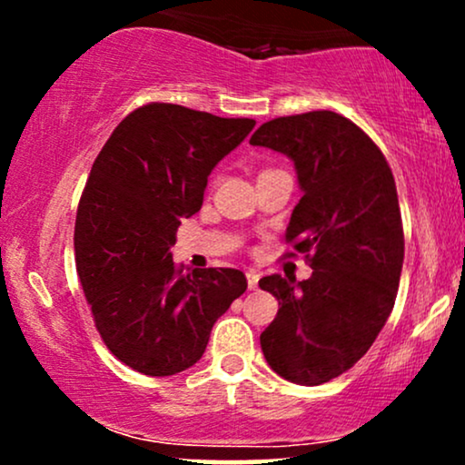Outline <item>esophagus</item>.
I'll list each match as a JSON object with an SVG mask.
<instances>
[{"label": "esophagus", "mask_w": 465, "mask_h": 465, "mask_svg": "<svg viewBox=\"0 0 465 465\" xmlns=\"http://www.w3.org/2000/svg\"><path fill=\"white\" fill-rule=\"evenodd\" d=\"M258 282H260L258 271H249V273H247V284H249L251 291H255V288H258Z\"/></svg>", "instance_id": "1"}]
</instances>
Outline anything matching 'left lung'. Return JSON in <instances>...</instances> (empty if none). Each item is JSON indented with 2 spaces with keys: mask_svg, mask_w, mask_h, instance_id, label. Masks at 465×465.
Masks as SVG:
<instances>
[{
  "mask_svg": "<svg viewBox=\"0 0 465 465\" xmlns=\"http://www.w3.org/2000/svg\"><path fill=\"white\" fill-rule=\"evenodd\" d=\"M249 143L295 165L303 194L286 240L312 269L303 282L260 280L280 302L260 345L284 381L322 385L365 356L396 303L404 260L396 181L381 148L334 111L275 117Z\"/></svg>",
  "mask_w": 465,
  "mask_h": 465,
  "instance_id": "left-lung-1",
  "label": "left lung"
}]
</instances>
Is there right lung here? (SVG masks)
I'll list each match as a JSON object with an SVG mask.
<instances>
[{
	"label": "right lung",
	"mask_w": 465,
	"mask_h": 465,
	"mask_svg": "<svg viewBox=\"0 0 465 465\" xmlns=\"http://www.w3.org/2000/svg\"><path fill=\"white\" fill-rule=\"evenodd\" d=\"M255 126L153 103L117 124L80 196L74 249L95 328L124 365L174 376L201 359L216 319L247 291L238 269H177L181 218L201 210L207 177Z\"/></svg>",
	"instance_id": "add662e5"
}]
</instances>
